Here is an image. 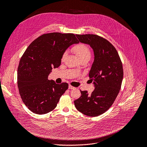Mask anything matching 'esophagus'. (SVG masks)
<instances>
[{
	"instance_id": "1",
	"label": "esophagus",
	"mask_w": 147,
	"mask_h": 147,
	"mask_svg": "<svg viewBox=\"0 0 147 147\" xmlns=\"http://www.w3.org/2000/svg\"><path fill=\"white\" fill-rule=\"evenodd\" d=\"M68 88L70 89H75V87H74V86H71V85H69Z\"/></svg>"
}]
</instances>
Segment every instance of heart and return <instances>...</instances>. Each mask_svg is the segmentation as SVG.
Segmentation results:
<instances>
[{"mask_svg":"<svg viewBox=\"0 0 147 147\" xmlns=\"http://www.w3.org/2000/svg\"><path fill=\"white\" fill-rule=\"evenodd\" d=\"M73 50L74 53L78 55L80 60L84 59H90L91 58V52L90 50L85 44L80 43L73 47ZM67 53L65 52L62 55V59H63L66 56Z\"/></svg>","mask_w":147,"mask_h":147,"instance_id":"b5f03b06","label":"heart"}]
</instances>
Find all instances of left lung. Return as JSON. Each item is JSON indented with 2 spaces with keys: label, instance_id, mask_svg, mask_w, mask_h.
I'll use <instances>...</instances> for the list:
<instances>
[{
  "label": "left lung",
  "instance_id": "obj_1",
  "mask_svg": "<svg viewBox=\"0 0 147 147\" xmlns=\"http://www.w3.org/2000/svg\"><path fill=\"white\" fill-rule=\"evenodd\" d=\"M76 35L80 42L90 45L94 50V61L89 76L95 88L91 94L80 91L81 96L74 101V105L85 115L99 116L111 107L119 92L123 63L116 49L105 38L94 34Z\"/></svg>",
  "mask_w": 147,
  "mask_h": 147
}]
</instances>
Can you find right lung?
<instances>
[{"instance_id": "right-lung-1", "label": "right lung", "mask_w": 147, "mask_h": 147, "mask_svg": "<svg viewBox=\"0 0 147 147\" xmlns=\"http://www.w3.org/2000/svg\"><path fill=\"white\" fill-rule=\"evenodd\" d=\"M79 42L74 34L49 33L38 37L25 50L18 67L17 85L23 102L30 111L42 115L56 107L68 84H56L48 76L53 67L60 66L66 49Z\"/></svg>"}]
</instances>
